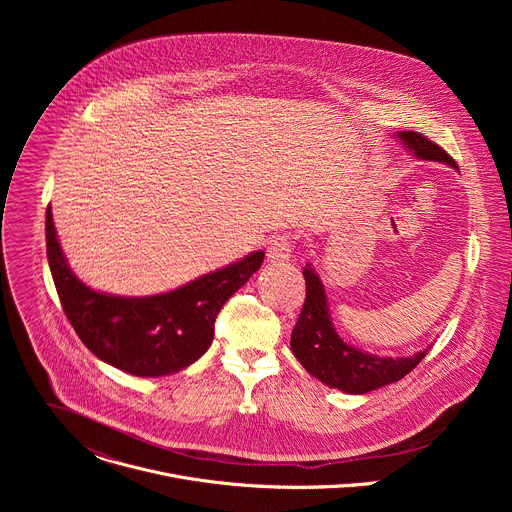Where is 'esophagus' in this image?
Listing matches in <instances>:
<instances>
[{"mask_svg":"<svg viewBox=\"0 0 512 512\" xmlns=\"http://www.w3.org/2000/svg\"><path fill=\"white\" fill-rule=\"evenodd\" d=\"M267 257L273 265H279V263H285L289 261L291 257V239L287 235H279L271 241L269 245V251H267Z\"/></svg>","mask_w":512,"mask_h":512,"instance_id":"1","label":"esophagus"}]
</instances>
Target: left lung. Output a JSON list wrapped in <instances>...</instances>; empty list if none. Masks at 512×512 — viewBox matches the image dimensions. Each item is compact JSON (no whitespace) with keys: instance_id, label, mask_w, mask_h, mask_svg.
<instances>
[{"instance_id":"obj_1","label":"left lung","mask_w":512,"mask_h":512,"mask_svg":"<svg viewBox=\"0 0 512 512\" xmlns=\"http://www.w3.org/2000/svg\"><path fill=\"white\" fill-rule=\"evenodd\" d=\"M397 137L405 148L419 160L442 162L456 168V162L417 131H399ZM306 302L302 314L291 332V352L302 362V367L328 387L340 389L348 395H364L397 383L409 375L423 360L429 348L413 356H377L362 352L346 344L330 318V308L320 275L312 265L304 269Z\"/></svg>"}]
</instances>
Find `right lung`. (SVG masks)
<instances>
[{"label": "right lung", "instance_id": "right-lung-1", "mask_svg": "<svg viewBox=\"0 0 512 512\" xmlns=\"http://www.w3.org/2000/svg\"><path fill=\"white\" fill-rule=\"evenodd\" d=\"M46 253L58 298L83 344L103 362L135 377H164L198 360L214 338L225 302L261 267L255 251L168 294L125 298L95 291L66 263L46 210Z\"/></svg>", "mask_w": 512, "mask_h": 512}]
</instances>
